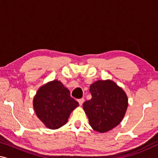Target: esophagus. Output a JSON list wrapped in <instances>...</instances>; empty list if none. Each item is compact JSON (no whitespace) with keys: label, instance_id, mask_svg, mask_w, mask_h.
<instances>
[{"label":"esophagus","instance_id":"obj_1","mask_svg":"<svg viewBox=\"0 0 158 158\" xmlns=\"http://www.w3.org/2000/svg\"><path fill=\"white\" fill-rule=\"evenodd\" d=\"M78 102H79V104L80 106H81L83 105V103H84V98H81V99H79L78 100Z\"/></svg>","mask_w":158,"mask_h":158}]
</instances>
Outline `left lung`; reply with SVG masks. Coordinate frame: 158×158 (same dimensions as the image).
I'll use <instances>...</instances> for the list:
<instances>
[{"instance_id":"8db88e82","label":"left lung","mask_w":158,"mask_h":158,"mask_svg":"<svg viewBox=\"0 0 158 158\" xmlns=\"http://www.w3.org/2000/svg\"><path fill=\"white\" fill-rule=\"evenodd\" d=\"M92 98L83 104L94 130L106 132L117 126L126 112L128 100L121 87L111 80H98L90 86Z\"/></svg>"}]
</instances>
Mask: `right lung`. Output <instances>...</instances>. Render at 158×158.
<instances>
[{"label": "right lung", "mask_w": 158, "mask_h": 158, "mask_svg": "<svg viewBox=\"0 0 158 158\" xmlns=\"http://www.w3.org/2000/svg\"><path fill=\"white\" fill-rule=\"evenodd\" d=\"M78 106V102L71 97L69 90L58 80L41 86L33 99L37 116L52 130L65 125L71 112Z\"/></svg>", "instance_id": "right-lung-1"}]
</instances>
